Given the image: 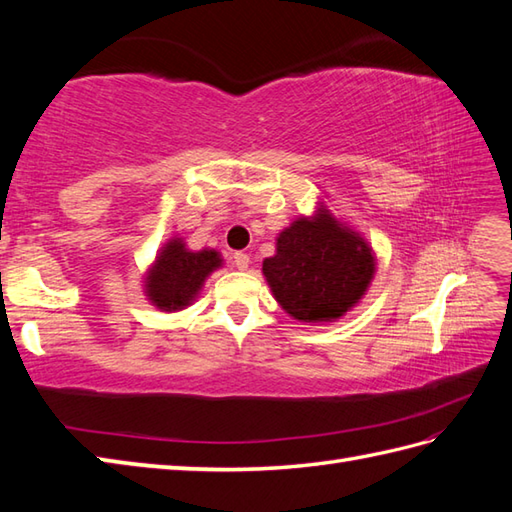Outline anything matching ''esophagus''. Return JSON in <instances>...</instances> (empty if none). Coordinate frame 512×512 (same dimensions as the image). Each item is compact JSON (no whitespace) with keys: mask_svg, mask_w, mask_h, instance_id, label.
Segmentation results:
<instances>
[{"mask_svg":"<svg viewBox=\"0 0 512 512\" xmlns=\"http://www.w3.org/2000/svg\"><path fill=\"white\" fill-rule=\"evenodd\" d=\"M233 264H235V268H239V270H246L248 264H250V257H248L246 253H242V250H237V253L233 255Z\"/></svg>","mask_w":512,"mask_h":512,"instance_id":"obj_1","label":"esophagus"}]
</instances>
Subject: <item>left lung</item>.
Instances as JSON below:
<instances>
[{
  "instance_id": "obj_1",
  "label": "left lung",
  "mask_w": 512,
  "mask_h": 512,
  "mask_svg": "<svg viewBox=\"0 0 512 512\" xmlns=\"http://www.w3.org/2000/svg\"><path fill=\"white\" fill-rule=\"evenodd\" d=\"M277 237V255L264 259V275L290 317L306 323L341 319L365 295L374 255L363 237L319 209Z\"/></svg>"
}]
</instances>
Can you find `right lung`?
Wrapping results in <instances>:
<instances>
[{
  "mask_svg": "<svg viewBox=\"0 0 512 512\" xmlns=\"http://www.w3.org/2000/svg\"><path fill=\"white\" fill-rule=\"evenodd\" d=\"M220 266L222 259L215 250L193 253L182 244V239H171L149 270L147 297L160 310H182L198 295L204 279Z\"/></svg>",
  "mask_w": 512,
  "mask_h": 512,
  "instance_id": "add662e5",
  "label": "right lung"
}]
</instances>
